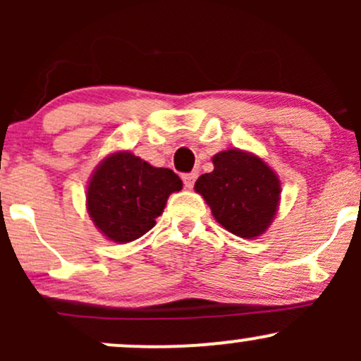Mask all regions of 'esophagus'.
Masks as SVG:
<instances>
[{"mask_svg":"<svg viewBox=\"0 0 361 361\" xmlns=\"http://www.w3.org/2000/svg\"><path fill=\"white\" fill-rule=\"evenodd\" d=\"M197 176H198L197 173H185V175L181 176V180H183V185L186 186V188H193Z\"/></svg>","mask_w":361,"mask_h":361,"instance_id":"esophagus-1","label":"esophagus"}]
</instances>
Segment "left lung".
Segmentation results:
<instances>
[{
  "label": "left lung",
  "mask_w": 361,
  "mask_h": 361,
  "mask_svg": "<svg viewBox=\"0 0 361 361\" xmlns=\"http://www.w3.org/2000/svg\"><path fill=\"white\" fill-rule=\"evenodd\" d=\"M214 171L197 180L215 221L239 238L252 239L268 229L280 202V181L263 159L239 149L212 157Z\"/></svg>",
  "instance_id": "left-lung-1"
}]
</instances>
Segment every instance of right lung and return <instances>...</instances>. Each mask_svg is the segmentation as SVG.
Wrapping results in <instances>:
<instances>
[{"label":"right lung","mask_w":361,"mask_h":361,"mask_svg":"<svg viewBox=\"0 0 361 361\" xmlns=\"http://www.w3.org/2000/svg\"><path fill=\"white\" fill-rule=\"evenodd\" d=\"M181 186L173 169L151 166L132 152H115L91 175L86 207L106 239L130 243L154 227L168 197Z\"/></svg>","instance_id":"add662e5"}]
</instances>
